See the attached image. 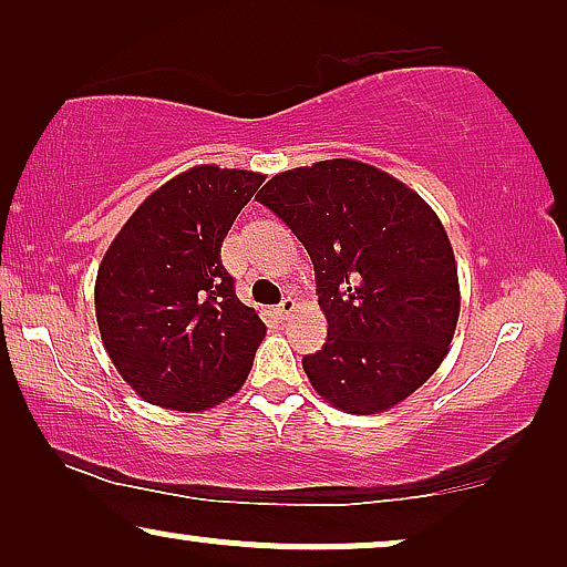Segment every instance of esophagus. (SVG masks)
Returning <instances> with one entry per match:
<instances>
[{"instance_id": "34e87169", "label": "esophagus", "mask_w": 567, "mask_h": 567, "mask_svg": "<svg viewBox=\"0 0 567 567\" xmlns=\"http://www.w3.org/2000/svg\"><path fill=\"white\" fill-rule=\"evenodd\" d=\"M293 312H297V301H293L291 297H286L281 305L274 309V315L278 317V320H286V317H291Z\"/></svg>"}]
</instances>
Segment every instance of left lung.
Masks as SVG:
<instances>
[{
	"label": "left lung",
	"instance_id": "1",
	"mask_svg": "<svg viewBox=\"0 0 567 567\" xmlns=\"http://www.w3.org/2000/svg\"><path fill=\"white\" fill-rule=\"evenodd\" d=\"M315 262L328 320L301 367L315 392L351 415L384 413L429 382L460 320V276L436 212L359 159L278 173L255 196Z\"/></svg>",
	"mask_w": 567,
	"mask_h": 567
}]
</instances>
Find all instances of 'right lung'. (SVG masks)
Returning <instances> with one entry per match:
<instances>
[{"label": "right lung", "mask_w": 567, "mask_h": 567, "mask_svg": "<svg viewBox=\"0 0 567 567\" xmlns=\"http://www.w3.org/2000/svg\"><path fill=\"white\" fill-rule=\"evenodd\" d=\"M266 175L196 165L128 216L95 278V317L113 367L152 405L200 413L252 369L266 324L235 293L221 243Z\"/></svg>", "instance_id": "obj_1"}]
</instances>
